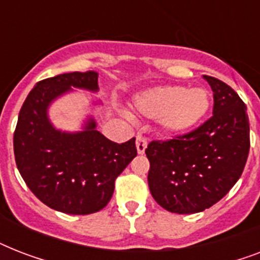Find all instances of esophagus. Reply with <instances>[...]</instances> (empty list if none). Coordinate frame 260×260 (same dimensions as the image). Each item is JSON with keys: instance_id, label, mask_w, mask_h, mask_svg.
Masks as SVG:
<instances>
[{"instance_id": "esophagus-1", "label": "esophagus", "mask_w": 260, "mask_h": 260, "mask_svg": "<svg viewBox=\"0 0 260 260\" xmlns=\"http://www.w3.org/2000/svg\"><path fill=\"white\" fill-rule=\"evenodd\" d=\"M136 148H138V152L140 155L144 154V151L147 148V139L142 135H138V138H136Z\"/></svg>"}]
</instances>
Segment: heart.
<instances>
[{
  "instance_id": "b5f03b06",
  "label": "heart",
  "mask_w": 260,
  "mask_h": 260,
  "mask_svg": "<svg viewBox=\"0 0 260 260\" xmlns=\"http://www.w3.org/2000/svg\"><path fill=\"white\" fill-rule=\"evenodd\" d=\"M136 106L144 116L160 118L163 128L171 134L191 129L205 117L210 106L205 89L182 86H158L136 97Z\"/></svg>"
}]
</instances>
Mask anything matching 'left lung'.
<instances>
[{
    "instance_id": "1",
    "label": "left lung",
    "mask_w": 260,
    "mask_h": 260,
    "mask_svg": "<svg viewBox=\"0 0 260 260\" xmlns=\"http://www.w3.org/2000/svg\"><path fill=\"white\" fill-rule=\"evenodd\" d=\"M213 116L197 129L170 140H152L148 186L169 212L198 213L218 202L242 175L250 152L247 106L238 93L209 75Z\"/></svg>"
}]
</instances>
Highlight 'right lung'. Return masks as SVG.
Here are the masks:
<instances>
[{
	"mask_svg": "<svg viewBox=\"0 0 260 260\" xmlns=\"http://www.w3.org/2000/svg\"><path fill=\"white\" fill-rule=\"evenodd\" d=\"M71 87L98 90V73H67L43 79L30 90L18 113L13 135L14 159L36 197L67 214L95 213L108 205L114 181L138 155L135 138L114 143L89 118L81 132H62L47 110Z\"/></svg>",
	"mask_w": 260,
	"mask_h": 260,
	"instance_id": "1",
	"label": "right lung"
}]
</instances>
